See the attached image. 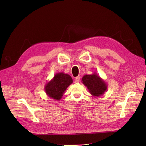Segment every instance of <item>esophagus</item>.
Wrapping results in <instances>:
<instances>
[{
  "label": "esophagus",
  "mask_w": 146,
  "mask_h": 146,
  "mask_svg": "<svg viewBox=\"0 0 146 146\" xmlns=\"http://www.w3.org/2000/svg\"><path fill=\"white\" fill-rule=\"evenodd\" d=\"M80 82V77L79 76H78L75 78V82L76 83H79Z\"/></svg>",
  "instance_id": "1"
}]
</instances>
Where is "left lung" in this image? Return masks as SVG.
<instances>
[{
    "instance_id": "1",
    "label": "left lung",
    "mask_w": 146,
    "mask_h": 146,
    "mask_svg": "<svg viewBox=\"0 0 146 146\" xmlns=\"http://www.w3.org/2000/svg\"><path fill=\"white\" fill-rule=\"evenodd\" d=\"M82 82L87 87L89 93L94 97H99L106 91L108 85L97 73L84 75Z\"/></svg>"
}]
</instances>
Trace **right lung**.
Wrapping results in <instances>:
<instances>
[{
    "label": "right lung",
    "mask_w": 146,
    "mask_h": 146,
    "mask_svg": "<svg viewBox=\"0 0 146 146\" xmlns=\"http://www.w3.org/2000/svg\"><path fill=\"white\" fill-rule=\"evenodd\" d=\"M73 82L69 74L63 72L57 73L50 81L45 84L44 90L48 97L56 101H60L67 88Z\"/></svg>",
    "instance_id": "add662e5"
}]
</instances>
